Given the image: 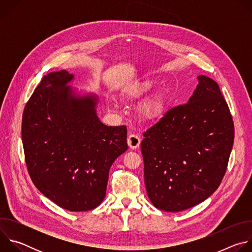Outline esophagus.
<instances>
[{
	"label": "esophagus",
	"instance_id": "1",
	"mask_svg": "<svg viewBox=\"0 0 252 252\" xmlns=\"http://www.w3.org/2000/svg\"><path fill=\"white\" fill-rule=\"evenodd\" d=\"M128 147L132 150H136L140 145V137L136 133H130L127 136Z\"/></svg>",
	"mask_w": 252,
	"mask_h": 252
}]
</instances>
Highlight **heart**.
I'll return each instance as SVG.
<instances>
[{
  "label": "heart",
  "mask_w": 252,
  "mask_h": 252,
  "mask_svg": "<svg viewBox=\"0 0 252 252\" xmlns=\"http://www.w3.org/2000/svg\"><path fill=\"white\" fill-rule=\"evenodd\" d=\"M152 87V84L150 82H140L130 88L128 92H126L127 97H137L145 94L147 91H149ZM164 112V98L161 95L155 96L141 106V113L145 116V118L149 120H155L163 115Z\"/></svg>",
  "instance_id": "obj_1"
}]
</instances>
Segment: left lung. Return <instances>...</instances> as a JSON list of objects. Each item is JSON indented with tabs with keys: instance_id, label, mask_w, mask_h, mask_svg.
Returning <instances> with one entry per match:
<instances>
[{
	"instance_id": "obj_1",
	"label": "left lung",
	"mask_w": 252,
	"mask_h": 252,
	"mask_svg": "<svg viewBox=\"0 0 252 252\" xmlns=\"http://www.w3.org/2000/svg\"><path fill=\"white\" fill-rule=\"evenodd\" d=\"M189 102L169 109L143 132L140 150L153 204L177 212L210 196L225 174L234 125L219 85L205 76Z\"/></svg>"
}]
</instances>
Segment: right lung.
<instances>
[{"label":"right lung","mask_w":252,"mask_h":252,"mask_svg":"<svg viewBox=\"0 0 252 252\" xmlns=\"http://www.w3.org/2000/svg\"><path fill=\"white\" fill-rule=\"evenodd\" d=\"M66 70L45 76L22 119L25 160L33 185L60 207L88 211L105 196L109 171L127 150L126 126H107L94 95L75 97Z\"/></svg>","instance_id":"add662e5"}]
</instances>
